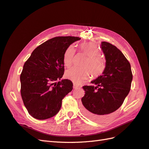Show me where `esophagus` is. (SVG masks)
I'll use <instances>...</instances> for the list:
<instances>
[{
    "label": "esophagus",
    "mask_w": 149,
    "mask_h": 149,
    "mask_svg": "<svg viewBox=\"0 0 149 149\" xmlns=\"http://www.w3.org/2000/svg\"><path fill=\"white\" fill-rule=\"evenodd\" d=\"M79 87H80V86L79 85V84H76V83H74V84H73V88H74V89H76V88H79Z\"/></svg>",
    "instance_id": "1"
}]
</instances>
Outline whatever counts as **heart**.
I'll return each instance as SVG.
<instances>
[{
    "label": "heart",
    "mask_w": 149,
    "mask_h": 149,
    "mask_svg": "<svg viewBox=\"0 0 149 149\" xmlns=\"http://www.w3.org/2000/svg\"><path fill=\"white\" fill-rule=\"evenodd\" d=\"M80 49L88 56V58L84 62L83 66L86 67L74 66L66 71V78L75 83H81L90 76H97L102 73L105 68V61L100 56V51L98 46L93 42H83L80 46ZM75 48L71 45L67 48L64 54L63 61L67 67L71 66L75 54Z\"/></svg>",
    "instance_id": "heart-1"
}]
</instances>
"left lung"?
Wrapping results in <instances>:
<instances>
[{
	"label": "left lung",
	"instance_id": "1",
	"mask_svg": "<svg viewBox=\"0 0 149 149\" xmlns=\"http://www.w3.org/2000/svg\"><path fill=\"white\" fill-rule=\"evenodd\" d=\"M106 59L102 74L91 83L96 86H84L81 98L83 113L94 121L108 119L121 107L130 90L133 78L130 64L121 51L111 44L102 42Z\"/></svg>",
	"mask_w": 149,
	"mask_h": 149
}]
</instances>
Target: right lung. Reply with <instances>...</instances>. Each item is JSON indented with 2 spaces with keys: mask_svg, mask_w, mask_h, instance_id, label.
Listing matches in <instances>:
<instances>
[{
  "mask_svg": "<svg viewBox=\"0 0 149 149\" xmlns=\"http://www.w3.org/2000/svg\"><path fill=\"white\" fill-rule=\"evenodd\" d=\"M79 39L73 36L50 39L36 47L25 62L20 76L21 94L28 113L34 118L56 115L63 99L73 90L71 80H61L65 71L63 58L67 48Z\"/></svg>",
  "mask_w": 149,
  "mask_h": 149,
  "instance_id": "add662e5",
  "label": "right lung"
}]
</instances>
